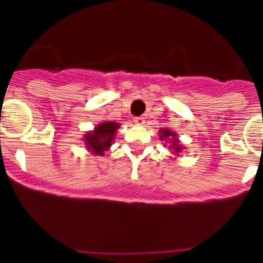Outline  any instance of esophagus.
Masks as SVG:
<instances>
[{"mask_svg":"<svg viewBox=\"0 0 263 263\" xmlns=\"http://www.w3.org/2000/svg\"><path fill=\"white\" fill-rule=\"evenodd\" d=\"M135 122H136V125L142 126L144 123V117H136Z\"/></svg>","mask_w":263,"mask_h":263,"instance_id":"esophagus-1","label":"esophagus"}]
</instances>
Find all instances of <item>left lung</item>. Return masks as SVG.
Wrapping results in <instances>:
<instances>
[{"instance_id":"obj_1","label":"left lung","mask_w":263,"mask_h":263,"mask_svg":"<svg viewBox=\"0 0 263 263\" xmlns=\"http://www.w3.org/2000/svg\"><path fill=\"white\" fill-rule=\"evenodd\" d=\"M159 138H161V141L167 140L168 142H171L170 148L172 149V153H174L176 156H179V153L183 151L182 144L179 143V140H178V136L173 131H170L167 128H161Z\"/></svg>"}]
</instances>
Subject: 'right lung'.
I'll use <instances>...</instances> for the list:
<instances>
[{
  "instance_id": "1",
  "label": "right lung",
  "mask_w": 263,
  "mask_h": 263,
  "mask_svg": "<svg viewBox=\"0 0 263 263\" xmlns=\"http://www.w3.org/2000/svg\"><path fill=\"white\" fill-rule=\"evenodd\" d=\"M120 123L114 121H105L99 123L93 131H90L84 136V143L86 148L96 156H102L105 151H107L112 144L115 135Z\"/></svg>"
}]
</instances>
